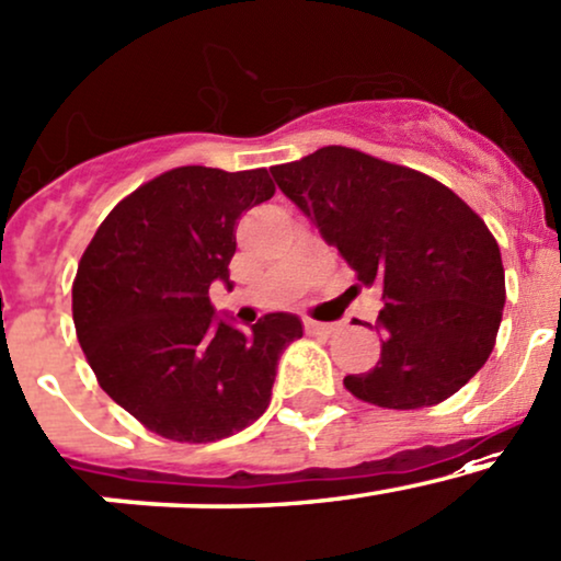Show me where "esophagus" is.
<instances>
[{
  "label": "esophagus",
  "mask_w": 561,
  "mask_h": 561,
  "mask_svg": "<svg viewBox=\"0 0 561 561\" xmlns=\"http://www.w3.org/2000/svg\"><path fill=\"white\" fill-rule=\"evenodd\" d=\"M335 330H337L335 324H330V322H313V319H306V332H309V335L330 337Z\"/></svg>",
  "instance_id": "esophagus-1"
}]
</instances>
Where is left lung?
<instances>
[{"label":"left lung","mask_w":561,"mask_h":561,"mask_svg":"<svg viewBox=\"0 0 561 561\" xmlns=\"http://www.w3.org/2000/svg\"><path fill=\"white\" fill-rule=\"evenodd\" d=\"M271 175L354 268V290H383L378 365L343 386L389 410L431 408L463 389L492 354L506 304L484 220L445 183L346 146Z\"/></svg>","instance_id":"left-lung-1"}]
</instances>
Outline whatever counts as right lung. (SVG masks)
Segmentation results:
<instances>
[{
	"instance_id": "1",
	"label": "right lung",
	"mask_w": 561,
	"mask_h": 561,
	"mask_svg": "<svg viewBox=\"0 0 561 561\" xmlns=\"http://www.w3.org/2000/svg\"><path fill=\"white\" fill-rule=\"evenodd\" d=\"M266 168H175L135 188L98 226L71 290L73 328L101 389L153 434L215 442L271 402L276 362L304 335L295 313L250 332L215 319L237 220L274 196Z\"/></svg>"
}]
</instances>
